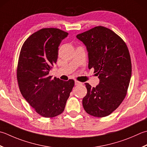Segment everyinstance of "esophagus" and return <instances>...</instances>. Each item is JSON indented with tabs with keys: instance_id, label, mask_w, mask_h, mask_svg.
Listing matches in <instances>:
<instances>
[{
	"instance_id": "1",
	"label": "esophagus",
	"mask_w": 147,
	"mask_h": 147,
	"mask_svg": "<svg viewBox=\"0 0 147 147\" xmlns=\"http://www.w3.org/2000/svg\"><path fill=\"white\" fill-rule=\"evenodd\" d=\"M82 85V82L78 81V80H75V85Z\"/></svg>"
}]
</instances>
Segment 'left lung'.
<instances>
[{"instance_id":"obj_1","label":"left lung","mask_w":147,"mask_h":147,"mask_svg":"<svg viewBox=\"0 0 147 147\" xmlns=\"http://www.w3.org/2000/svg\"><path fill=\"white\" fill-rule=\"evenodd\" d=\"M76 37L87 47L88 69L93 68L100 80L96 87L85 83L87 94L83 99V108L92 116L106 117L119 107L127 92L132 72L128 48L119 35L102 26Z\"/></svg>"}]
</instances>
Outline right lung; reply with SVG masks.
<instances>
[{"instance_id":"obj_1","label":"right lung","mask_w":147,"mask_h":147,"mask_svg":"<svg viewBox=\"0 0 147 147\" xmlns=\"http://www.w3.org/2000/svg\"><path fill=\"white\" fill-rule=\"evenodd\" d=\"M68 33L56 28H45L32 34L23 44L16 70L20 92L36 113L52 118L64 110L74 85L49 76L57 62L59 47Z\"/></svg>"}]
</instances>
